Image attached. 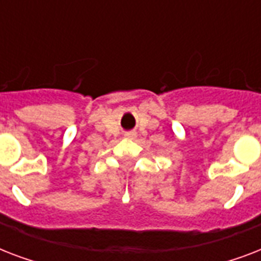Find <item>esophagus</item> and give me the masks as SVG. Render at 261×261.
Instances as JSON below:
<instances>
[{"instance_id": "1", "label": "esophagus", "mask_w": 261, "mask_h": 261, "mask_svg": "<svg viewBox=\"0 0 261 261\" xmlns=\"http://www.w3.org/2000/svg\"><path fill=\"white\" fill-rule=\"evenodd\" d=\"M137 135H135V133H127L126 135H124V138L126 139H134Z\"/></svg>"}]
</instances>
